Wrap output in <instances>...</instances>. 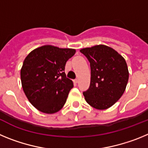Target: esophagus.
<instances>
[{
	"label": "esophagus",
	"mask_w": 148,
	"mask_h": 148,
	"mask_svg": "<svg viewBox=\"0 0 148 148\" xmlns=\"http://www.w3.org/2000/svg\"><path fill=\"white\" fill-rule=\"evenodd\" d=\"M74 82H75V83H78V78H75V80H74Z\"/></svg>",
	"instance_id": "esophagus-1"
}]
</instances>
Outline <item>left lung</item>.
Returning a JSON list of instances; mask_svg holds the SVG:
<instances>
[{"label":"left lung","instance_id":"8db88e82","mask_svg":"<svg viewBox=\"0 0 148 148\" xmlns=\"http://www.w3.org/2000/svg\"><path fill=\"white\" fill-rule=\"evenodd\" d=\"M80 52L90 61L91 70L90 87L83 92L86 101L98 110L110 108L121 97L127 84L129 72L125 58L105 45Z\"/></svg>","mask_w":148,"mask_h":148}]
</instances>
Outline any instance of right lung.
<instances>
[{
    "label": "right lung",
    "mask_w": 148,
    "mask_h": 148,
    "mask_svg": "<svg viewBox=\"0 0 148 148\" xmlns=\"http://www.w3.org/2000/svg\"><path fill=\"white\" fill-rule=\"evenodd\" d=\"M74 49L43 46L26 57L21 70L22 87L30 103L44 113L59 111L66 103L73 82L66 78L65 65Z\"/></svg>",
    "instance_id": "1"
}]
</instances>
